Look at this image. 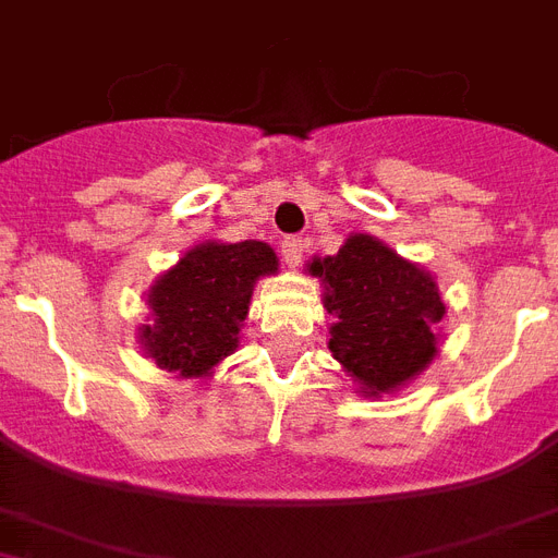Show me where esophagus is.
Wrapping results in <instances>:
<instances>
[{"instance_id": "34e87169", "label": "esophagus", "mask_w": 558, "mask_h": 558, "mask_svg": "<svg viewBox=\"0 0 558 558\" xmlns=\"http://www.w3.org/2000/svg\"><path fill=\"white\" fill-rule=\"evenodd\" d=\"M303 252H306V240L301 238H283V243H280V255H283V260H287L289 266H298L303 260Z\"/></svg>"}]
</instances>
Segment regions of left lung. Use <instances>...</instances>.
<instances>
[{"instance_id": "obj_1", "label": "left lung", "mask_w": 558, "mask_h": 558, "mask_svg": "<svg viewBox=\"0 0 558 558\" xmlns=\"http://www.w3.org/2000/svg\"><path fill=\"white\" fill-rule=\"evenodd\" d=\"M310 271L324 280V306L335 318L329 350L366 396L401 387L436 357L433 326L444 318L436 280L381 240L352 234Z\"/></svg>"}]
</instances>
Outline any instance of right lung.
Here are the masks:
<instances>
[{"instance_id": "add662e5", "label": "right lung", "mask_w": 558, "mask_h": 558, "mask_svg": "<svg viewBox=\"0 0 558 558\" xmlns=\"http://www.w3.org/2000/svg\"><path fill=\"white\" fill-rule=\"evenodd\" d=\"M271 271H278V257L260 240L192 248L148 292L154 324L140 335L148 355L169 373L206 375L238 350L252 287Z\"/></svg>"}]
</instances>
